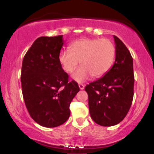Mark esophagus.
<instances>
[{
  "label": "esophagus",
  "instance_id": "34e87169",
  "mask_svg": "<svg viewBox=\"0 0 154 154\" xmlns=\"http://www.w3.org/2000/svg\"><path fill=\"white\" fill-rule=\"evenodd\" d=\"M79 88H80V89H81V90L84 89L85 85L84 84H82V83H80V84H79Z\"/></svg>",
  "mask_w": 154,
  "mask_h": 154
}]
</instances>
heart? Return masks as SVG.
<instances>
[{
    "label": "heart",
    "mask_w": 154,
    "mask_h": 154,
    "mask_svg": "<svg viewBox=\"0 0 154 154\" xmlns=\"http://www.w3.org/2000/svg\"><path fill=\"white\" fill-rule=\"evenodd\" d=\"M70 50H63L59 54V61L65 71L72 73L80 66L72 78L80 83L92 76L99 78L106 74L114 63L116 50L108 38H81L74 41Z\"/></svg>",
    "instance_id": "b5f03b06"
}]
</instances>
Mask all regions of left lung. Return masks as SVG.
I'll list each match as a JSON object with an SVG mask.
<instances>
[{
  "label": "left lung",
  "mask_w": 154,
  "mask_h": 154,
  "mask_svg": "<svg viewBox=\"0 0 154 154\" xmlns=\"http://www.w3.org/2000/svg\"><path fill=\"white\" fill-rule=\"evenodd\" d=\"M116 60L101 78L87 85L88 108L97 125L110 127L120 123L127 116L133 98V60L125 45L117 36Z\"/></svg>",
  "instance_id": "obj_1"
}]
</instances>
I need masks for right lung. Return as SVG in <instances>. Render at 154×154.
Returning <instances> with one entry per match:
<instances>
[{"label": "right lung", "instance_id": "add662e5", "mask_svg": "<svg viewBox=\"0 0 154 154\" xmlns=\"http://www.w3.org/2000/svg\"><path fill=\"white\" fill-rule=\"evenodd\" d=\"M63 35L37 38L22 62L21 82L26 107L31 118L45 127L64 124L70 116V103L80 91L62 68L59 54Z\"/></svg>", "mask_w": 154, "mask_h": 154}]
</instances>
